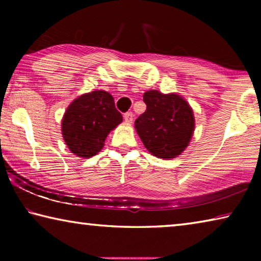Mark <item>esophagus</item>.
<instances>
[{"label":"esophagus","instance_id":"34e87169","mask_svg":"<svg viewBox=\"0 0 261 261\" xmlns=\"http://www.w3.org/2000/svg\"><path fill=\"white\" fill-rule=\"evenodd\" d=\"M132 120H134V114H132L131 112H127L124 114V121L125 123H127V124H130V123H132Z\"/></svg>","mask_w":261,"mask_h":261}]
</instances>
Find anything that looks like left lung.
Returning a JSON list of instances; mask_svg holds the SVG:
<instances>
[{
	"instance_id": "left-lung-1",
	"label": "left lung",
	"mask_w": 261,
	"mask_h": 261,
	"mask_svg": "<svg viewBox=\"0 0 261 261\" xmlns=\"http://www.w3.org/2000/svg\"><path fill=\"white\" fill-rule=\"evenodd\" d=\"M146 110L137 118L135 127L152 155L169 160L180 155L193 136L196 120L191 106L182 95L145 92Z\"/></svg>"
}]
</instances>
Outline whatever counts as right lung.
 <instances>
[{
  "label": "right lung",
  "instance_id": "right-lung-1",
  "mask_svg": "<svg viewBox=\"0 0 261 261\" xmlns=\"http://www.w3.org/2000/svg\"><path fill=\"white\" fill-rule=\"evenodd\" d=\"M122 121L112 94L96 90L79 95L69 105L62 118V136L74 155L91 158L103 148L107 136Z\"/></svg>",
  "mask_w": 261,
  "mask_h": 261
}]
</instances>
